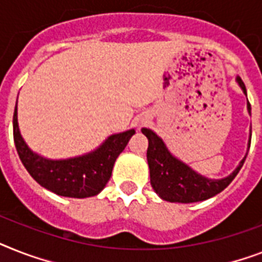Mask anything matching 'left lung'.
<instances>
[{"mask_svg": "<svg viewBox=\"0 0 262 262\" xmlns=\"http://www.w3.org/2000/svg\"><path fill=\"white\" fill-rule=\"evenodd\" d=\"M237 82L246 95V87L239 76ZM250 103L248 101V112L250 114ZM141 132L146 136L149 145L146 150V160L149 165L150 184L155 192L167 202L172 203H193V202L206 201L208 198L215 196L226 188L234 179L239 169L245 163L246 156L239 161L238 167L230 175L223 179H208L199 175L191 167L184 164L179 159L172 156L164 141L150 129L142 127ZM252 130L249 137L248 148H250ZM248 155V153H246Z\"/></svg>", "mask_w": 262, "mask_h": 262, "instance_id": "8db88e82", "label": "left lung"}]
</instances>
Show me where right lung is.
<instances>
[{"label": "right lung", "instance_id": "1", "mask_svg": "<svg viewBox=\"0 0 262 262\" xmlns=\"http://www.w3.org/2000/svg\"><path fill=\"white\" fill-rule=\"evenodd\" d=\"M135 133L130 129L112 135L97 149L83 156L51 160L32 152L25 144L17 122V102L14 107L13 138L20 160L40 186L60 196L89 198L101 192L112 176L117 157Z\"/></svg>", "mask_w": 262, "mask_h": 262}]
</instances>
